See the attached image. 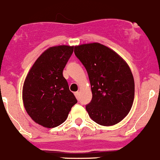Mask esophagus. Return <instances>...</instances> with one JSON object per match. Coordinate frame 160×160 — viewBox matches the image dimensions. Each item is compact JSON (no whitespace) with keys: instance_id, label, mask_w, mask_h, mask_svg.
I'll return each mask as SVG.
<instances>
[{"instance_id":"1","label":"esophagus","mask_w":160,"mask_h":160,"mask_svg":"<svg viewBox=\"0 0 160 160\" xmlns=\"http://www.w3.org/2000/svg\"><path fill=\"white\" fill-rule=\"evenodd\" d=\"M75 97L77 98V99H79V92H75Z\"/></svg>"}]
</instances>
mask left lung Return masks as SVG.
I'll use <instances>...</instances> for the list:
<instances>
[{
	"instance_id": "1",
	"label": "left lung",
	"mask_w": 160,
	"mask_h": 160,
	"mask_svg": "<svg viewBox=\"0 0 160 160\" xmlns=\"http://www.w3.org/2000/svg\"><path fill=\"white\" fill-rule=\"evenodd\" d=\"M74 52L85 66L91 85L92 98L85 107L90 118L102 126L121 122L134 102V81L128 64L99 42L75 46Z\"/></svg>"
}]
</instances>
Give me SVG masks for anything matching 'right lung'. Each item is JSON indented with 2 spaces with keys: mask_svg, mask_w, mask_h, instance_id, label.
<instances>
[{
  "mask_svg": "<svg viewBox=\"0 0 160 160\" xmlns=\"http://www.w3.org/2000/svg\"><path fill=\"white\" fill-rule=\"evenodd\" d=\"M73 50V46L49 47L35 61L25 79V109L34 122L44 128H52L64 123L77 102L63 76Z\"/></svg>",
  "mask_w": 160,
  "mask_h": 160,
  "instance_id": "right-lung-1",
  "label": "right lung"
}]
</instances>
